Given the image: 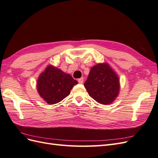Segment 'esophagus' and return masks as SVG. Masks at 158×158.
Here are the masks:
<instances>
[{
    "label": "esophagus",
    "mask_w": 158,
    "mask_h": 158,
    "mask_svg": "<svg viewBox=\"0 0 158 158\" xmlns=\"http://www.w3.org/2000/svg\"><path fill=\"white\" fill-rule=\"evenodd\" d=\"M78 83H79V84H83V82H84V78H83V77H82L81 78L78 79Z\"/></svg>",
    "instance_id": "obj_1"
}]
</instances>
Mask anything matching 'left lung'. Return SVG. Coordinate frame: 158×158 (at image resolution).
Listing matches in <instances>:
<instances>
[{"mask_svg":"<svg viewBox=\"0 0 158 158\" xmlns=\"http://www.w3.org/2000/svg\"><path fill=\"white\" fill-rule=\"evenodd\" d=\"M84 85L89 96L103 105L112 103L118 95L121 88L118 75L107 63L92 67Z\"/></svg>","mask_w":158,"mask_h":158,"instance_id":"8db88e82","label":"left lung"}]
</instances>
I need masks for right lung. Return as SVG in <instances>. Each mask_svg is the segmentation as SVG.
Segmentation results:
<instances>
[{
    "mask_svg": "<svg viewBox=\"0 0 158 158\" xmlns=\"http://www.w3.org/2000/svg\"><path fill=\"white\" fill-rule=\"evenodd\" d=\"M78 84L71 75L52 65H48L37 81V89L41 98L50 105L61 102Z\"/></svg>",
    "mask_w": 158,
    "mask_h": 158,
    "instance_id": "1",
    "label": "right lung"
}]
</instances>
